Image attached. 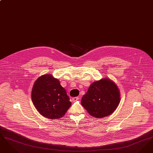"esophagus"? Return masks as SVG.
I'll return each instance as SVG.
<instances>
[{
  "mask_svg": "<svg viewBox=\"0 0 153 153\" xmlns=\"http://www.w3.org/2000/svg\"><path fill=\"white\" fill-rule=\"evenodd\" d=\"M79 100V97H74L72 98V101L73 102H76V101H77Z\"/></svg>",
  "mask_w": 153,
  "mask_h": 153,
  "instance_id": "1",
  "label": "esophagus"
}]
</instances>
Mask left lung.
<instances>
[{
  "mask_svg": "<svg viewBox=\"0 0 153 153\" xmlns=\"http://www.w3.org/2000/svg\"><path fill=\"white\" fill-rule=\"evenodd\" d=\"M120 100L115 83L109 79H102L92 83L82 97V105L92 116L102 118L109 116L117 109Z\"/></svg>",
  "mask_w": 153,
  "mask_h": 153,
  "instance_id": "1",
  "label": "left lung"
}]
</instances>
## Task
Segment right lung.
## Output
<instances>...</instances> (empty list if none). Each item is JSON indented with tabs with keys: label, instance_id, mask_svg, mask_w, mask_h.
Masks as SVG:
<instances>
[{
	"label": "right lung",
	"instance_id": "obj_1",
	"mask_svg": "<svg viewBox=\"0 0 153 153\" xmlns=\"http://www.w3.org/2000/svg\"><path fill=\"white\" fill-rule=\"evenodd\" d=\"M31 99L39 114L51 119L64 117L72 105L64 88L51 74H44L36 81Z\"/></svg>",
	"mask_w": 153,
	"mask_h": 153
}]
</instances>
